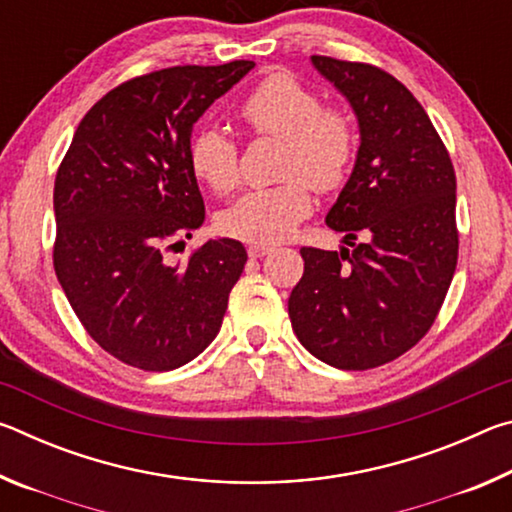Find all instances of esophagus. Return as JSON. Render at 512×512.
<instances>
[{
	"label": "esophagus",
	"mask_w": 512,
	"mask_h": 512,
	"mask_svg": "<svg viewBox=\"0 0 512 512\" xmlns=\"http://www.w3.org/2000/svg\"><path fill=\"white\" fill-rule=\"evenodd\" d=\"M271 246H266V244H250L248 246V257L250 259H257V257H264V255H268L271 253Z\"/></svg>",
	"instance_id": "34e87169"
}]
</instances>
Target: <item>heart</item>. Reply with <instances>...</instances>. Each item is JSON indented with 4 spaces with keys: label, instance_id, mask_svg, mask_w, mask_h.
Masks as SVG:
<instances>
[{
    "label": "heart",
    "instance_id": "1",
    "mask_svg": "<svg viewBox=\"0 0 512 512\" xmlns=\"http://www.w3.org/2000/svg\"><path fill=\"white\" fill-rule=\"evenodd\" d=\"M239 112L257 135L284 140L280 178L287 180L250 189L221 214V230L241 241L275 244L289 237L314 207L307 184L327 194L345 183L357 153V133L345 112L323 108L314 90L284 72L257 83ZM189 164L221 196L241 183L239 146L219 128L207 126L192 137Z\"/></svg>",
    "mask_w": 512,
    "mask_h": 512
}]
</instances>
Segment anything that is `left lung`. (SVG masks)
Instances as JSON below:
<instances>
[{"mask_svg":"<svg viewBox=\"0 0 512 512\" xmlns=\"http://www.w3.org/2000/svg\"><path fill=\"white\" fill-rule=\"evenodd\" d=\"M357 115L359 151L327 212L341 250L300 248L289 296L298 341L341 370L384 366L436 320L458 259L456 176L418 99L384 69L311 56ZM361 231L366 245H354Z\"/></svg>","mask_w":512,"mask_h":512,"instance_id":"obj_1","label":"left lung"}]
</instances>
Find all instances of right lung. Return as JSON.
I'll return each mask as SVG.
<instances>
[{"label": "right lung", "instance_id": "obj_1", "mask_svg": "<svg viewBox=\"0 0 512 512\" xmlns=\"http://www.w3.org/2000/svg\"><path fill=\"white\" fill-rule=\"evenodd\" d=\"M255 67H169L117 85L76 128L54 185V268L88 334L140 370H173L219 334L246 266L235 239H210L185 264L205 203L189 164L194 124Z\"/></svg>", "mask_w": 512, "mask_h": 512}]
</instances>
